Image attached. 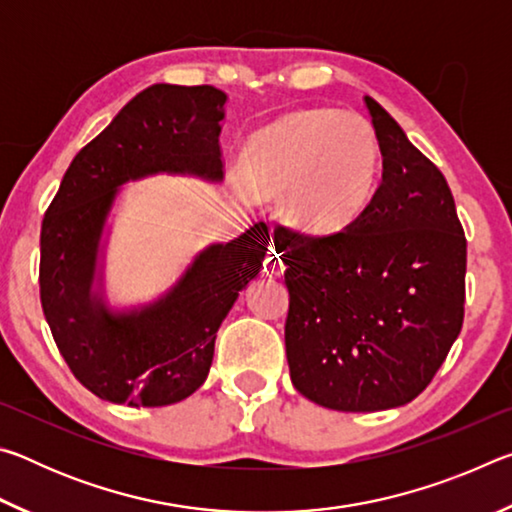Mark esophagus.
I'll list each match as a JSON object with an SVG mask.
<instances>
[{
  "mask_svg": "<svg viewBox=\"0 0 512 512\" xmlns=\"http://www.w3.org/2000/svg\"><path fill=\"white\" fill-rule=\"evenodd\" d=\"M264 271L271 273V275H282L284 273V259H282L280 253H277L275 246L268 248L266 259H264Z\"/></svg>",
  "mask_w": 512,
  "mask_h": 512,
  "instance_id": "obj_1",
  "label": "esophagus"
}]
</instances>
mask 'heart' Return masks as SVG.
I'll use <instances>...</instances> for the list:
<instances>
[{
	"label": "heart",
	"instance_id": "b5f03b06",
	"mask_svg": "<svg viewBox=\"0 0 512 512\" xmlns=\"http://www.w3.org/2000/svg\"><path fill=\"white\" fill-rule=\"evenodd\" d=\"M255 198L287 195V219L309 237L341 235L372 201L379 142L357 112L311 108L284 115L246 142L237 164Z\"/></svg>",
	"mask_w": 512,
	"mask_h": 512
}]
</instances>
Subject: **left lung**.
I'll return each instance as SVG.
<instances>
[{"mask_svg": "<svg viewBox=\"0 0 512 512\" xmlns=\"http://www.w3.org/2000/svg\"><path fill=\"white\" fill-rule=\"evenodd\" d=\"M381 183L341 235L277 225L289 289L284 325L296 391L334 411H386L415 400L463 327L467 241L436 164L366 97Z\"/></svg>", "mask_w": 512, "mask_h": 512, "instance_id": "1", "label": "left lung"}]
</instances>
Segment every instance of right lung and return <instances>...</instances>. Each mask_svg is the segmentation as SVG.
<instances>
[{"instance_id": "1", "label": "right lung", "mask_w": 512, "mask_h": 512, "mask_svg": "<svg viewBox=\"0 0 512 512\" xmlns=\"http://www.w3.org/2000/svg\"><path fill=\"white\" fill-rule=\"evenodd\" d=\"M225 101L212 85L146 88L79 151L42 221V311L69 370L101 400L167 406L201 388L223 318L262 271L271 232L259 221L201 250L149 305L112 311L94 291L103 228L121 185L155 173L223 178Z\"/></svg>"}]
</instances>
